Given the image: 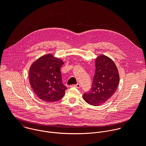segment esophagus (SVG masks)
Wrapping results in <instances>:
<instances>
[{"instance_id":"obj_1","label":"esophagus","mask_w":146,"mask_h":146,"mask_svg":"<svg viewBox=\"0 0 146 146\" xmlns=\"http://www.w3.org/2000/svg\"><path fill=\"white\" fill-rule=\"evenodd\" d=\"M71 87H75V88H80V84H77L76 85H72L70 86Z\"/></svg>"}]
</instances>
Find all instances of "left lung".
Wrapping results in <instances>:
<instances>
[{
	"label": "left lung",
	"instance_id": "obj_1",
	"mask_svg": "<svg viewBox=\"0 0 146 146\" xmlns=\"http://www.w3.org/2000/svg\"><path fill=\"white\" fill-rule=\"evenodd\" d=\"M95 67L92 88L82 97L89 105L98 106L106 102L115 92L119 76L113 60L106 55H100L96 58Z\"/></svg>",
	"mask_w": 146,
	"mask_h": 146
}]
</instances>
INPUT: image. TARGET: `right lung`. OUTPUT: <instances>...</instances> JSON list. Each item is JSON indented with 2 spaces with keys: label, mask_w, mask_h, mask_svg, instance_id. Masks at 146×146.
Wrapping results in <instances>:
<instances>
[{
  "label": "right lung",
  "mask_w": 146,
  "mask_h": 146,
  "mask_svg": "<svg viewBox=\"0 0 146 146\" xmlns=\"http://www.w3.org/2000/svg\"><path fill=\"white\" fill-rule=\"evenodd\" d=\"M64 64L63 60L49 54L40 57L31 65L30 84L40 99L54 102L65 95L67 88L62 83L60 70Z\"/></svg>",
  "instance_id": "1"
}]
</instances>
